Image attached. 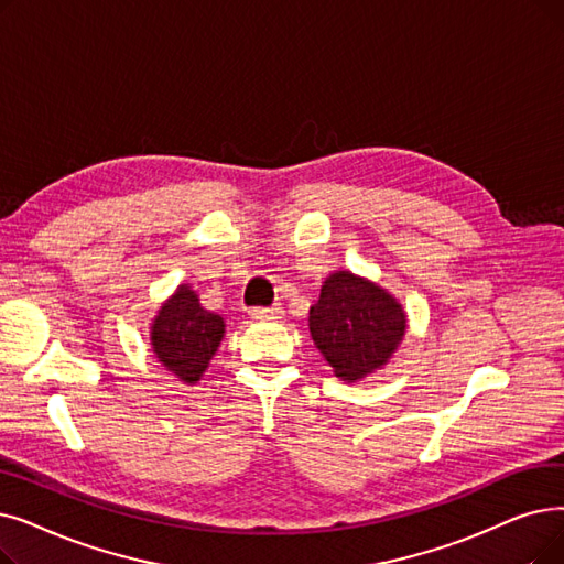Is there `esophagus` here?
<instances>
[{
  "mask_svg": "<svg viewBox=\"0 0 564 564\" xmlns=\"http://www.w3.org/2000/svg\"><path fill=\"white\" fill-rule=\"evenodd\" d=\"M249 315L253 317V321H279V317L283 315V308L281 306H269V308H251Z\"/></svg>",
  "mask_w": 564,
  "mask_h": 564,
  "instance_id": "obj_1",
  "label": "esophagus"
}]
</instances>
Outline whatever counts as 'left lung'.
Listing matches in <instances>:
<instances>
[{
    "label": "left lung",
    "mask_w": 564,
    "mask_h": 564,
    "mask_svg": "<svg viewBox=\"0 0 564 564\" xmlns=\"http://www.w3.org/2000/svg\"><path fill=\"white\" fill-rule=\"evenodd\" d=\"M405 329L403 304L387 288L350 269L332 272L321 288V300L308 311L315 348L334 376L346 382L384 369L403 343Z\"/></svg>",
    "instance_id": "obj_1"
}]
</instances>
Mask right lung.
<instances>
[{"mask_svg":"<svg viewBox=\"0 0 564 564\" xmlns=\"http://www.w3.org/2000/svg\"><path fill=\"white\" fill-rule=\"evenodd\" d=\"M226 336V321L200 304L191 283L177 285L150 325L152 352L184 384L200 382Z\"/></svg>","mask_w":564,"mask_h":564,"instance_id":"1","label":"right lung"}]
</instances>
